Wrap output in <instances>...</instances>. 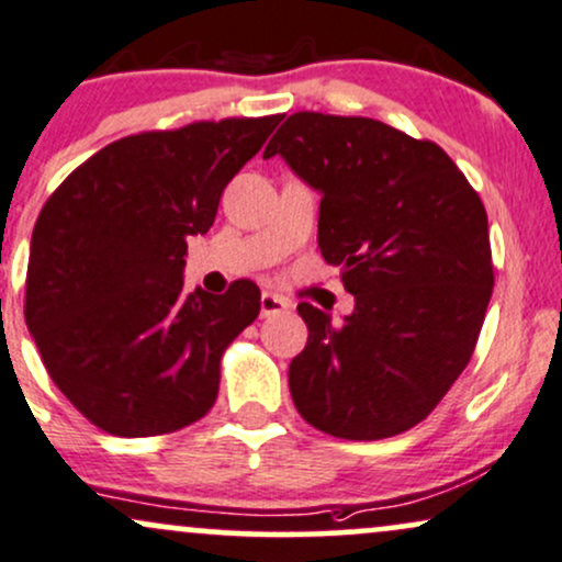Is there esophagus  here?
I'll return each mask as SVG.
<instances>
[{"mask_svg": "<svg viewBox=\"0 0 562 562\" xmlns=\"http://www.w3.org/2000/svg\"><path fill=\"white\" fill-rule=\"evenodd\" d=\"M290 308V301L277 293H261V316H274Z\"/></svg>", "mask_w": 562, "mask_h": 562, "instance_id": "1", "label": "esophagus"}]
</instances>
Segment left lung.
<instances>
[{"label":"left lung","mask_w":562,"mask_h":562,"mask_svg":"<svg viewBox=\"0 0 562 562\" xmlns=\"http://www.w3.org/2000/svg\"><path fill=\"white\" fill-rule=\"evenodd\" d=\"M322 193L319 248L356 295L342 324L299 303L290 395L311 427L384 439L424 422L474 356L495 285L479 193L435 140L371 117L295 112L263 159Z\"/></svg>","instance_id":"left-lung-1"}]
</instances>
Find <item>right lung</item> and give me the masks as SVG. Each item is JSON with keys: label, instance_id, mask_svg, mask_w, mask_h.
Returning <instances> with one entry per match:
<instances>
[{"label": "right lung", "instance_id": "add662e5", "mask_svg": "<svg viewBox=\"0 0 562 562\" xmlns=\"http://www.w3.org/2000/svg\"><path fill=\"white\" fill-rule=\"evenodd\" d=\"M201 120L114 140L76 167L38 214L25 324L52 382L93 427L170 435L209 414L229 342L261 290L186 293L188 238L214 225L222 191L280 123Z\"/></svg>", "mask_w": 562, "mask_h": 562}]
</instances>
